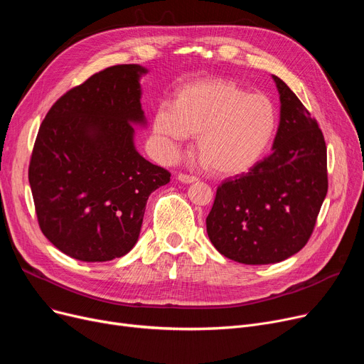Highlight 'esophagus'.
<instances>
[{"label": "esophagus", "mask_w": 364, "mask_h": 364, "mask_svg": "<svg viewBox=\"0 0 364 364\" xmlns=\"http://www.w3.org/2000/svg\"><path fill=\"white\" fill-rule=\"evenodd\" d=\"M178 181L182 182V183H193V182L197 181V178L193 176V175H186V173H179Z\"/></svg>", "instance_id": "1"}]
</instances>
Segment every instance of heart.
Instances as JSON below:
<instances>
[{"mask_svg": "<svg viewBox=\"0 0 364 364\" xmlns=\"http://www.w3.org/2000/svg\"><path fill=\"white\" fill-rule=\"evenodd\" d=\"M154 133L167 157L176 155L188 136L196 137L201 161L219 176L253 167L269 146L277 111L265 95L249 93L230 80L186 84L154 115Z\"/></svg>", "mask_w": 364, "mask_h": 364, "instance_id": "b5f03b06", "label": "heart"}]
</instances>
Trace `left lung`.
Wrapping results in <instances>:
<instances>
[{"mask_svg": "<svg viewBox=\"0 0 364 364\" xmlns=\"http://www.w3.org/2000/svg\"><path fill=\"white\" fill-rule=\"evenodd\" d=\"M280 124L272 152L223 181L205 219L216 250L246 265L282 262L314 231L327 194V152L317 119L279 77Z\"/></svg>", "mask_w": 364, "mask_h": 364, "instance_id": "1", "label": "left lung"}]
</instances>
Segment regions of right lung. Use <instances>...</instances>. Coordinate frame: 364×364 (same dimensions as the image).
Returning a JSON list of instances; mask_svg holds the SVG:
<instances>
[{"label":"right lung","instance_id":"right-lung-1","mask_svg":"<svg viewBox=\"0 0 364 364\" xmlns=\"http://www.w3.org/2000/svg\"><path fill=\"white\" fill-rule=\"evenodd\" d=\"M139 65H115L68 90L40 126L29 185L43 234L65 255L105 262L139 238L148 197L170 171L145 160L133 124L145 123Z\"/></svg>","mask_w":364,"mask_h":364}]
</instances>
